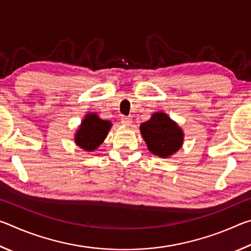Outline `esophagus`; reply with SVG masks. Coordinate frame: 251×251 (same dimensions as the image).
Here are the masks:
<instances>
[{
  "label": "esophagus",
  "instance_id": "esophagus-1",
  "mask_svg": "<svg viewBox=\"0 0 251 251\" xmlns=\"http://www.w3.org/2000/svg\"><path fill=\"white\" fill-rule=\"evenodd\" d=\"M121 123L124 126H130L131 124V118L130 117H126V116H123L121 118Z\"/></svg>",
  "mask_w": 251,
  "mask_h": 251
}]
</instances>
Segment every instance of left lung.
Returning a JSON list of instances; mask_svg holds the SVG:
<instances>
[{
    "mask_svg": "<svg viewBox=\"0 0 251 251\" xmlns=\"http://www.w3.org/2000/svg\"><path fill=\"white\" fill-rule=\"evenodd\" d=\"M144 141L152 154L168 158L175 154L184 142V133L167 114L154 113L150 121L139 127Z\"/></svg>",
    "mask_w": 251,
    "mask_h": 251,
    "instance_id": "obj_1",
    "label": "left lung"
}]
</instances>
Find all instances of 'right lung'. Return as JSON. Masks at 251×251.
I'll use <instances>...</instances> for the list:
<instances>
[{"instance_id":"1","label":"right lung","mask_w":251,"mask_h":251,"mask_svg":"<svg viewBox=\"0 0 251 251\" xmlns=\"http://www.w3.org/2000/svg\"><path fill=\"white\" fill-rule=\"evenodd\" d=\"M110 127V122L100 120L94 113L87 114L75 134L76 145L86 151H95L105 141Z\"/></svg>"}]
</instances>
